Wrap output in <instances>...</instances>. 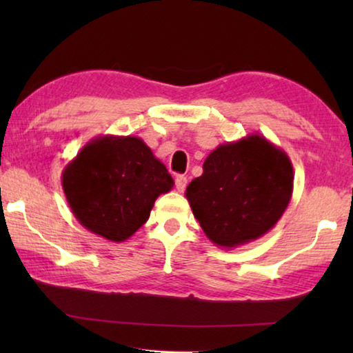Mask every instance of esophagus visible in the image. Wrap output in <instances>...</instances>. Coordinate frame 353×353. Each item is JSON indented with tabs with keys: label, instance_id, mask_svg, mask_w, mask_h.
Instances as JSON below:
<instances>
[{
	"label": "esophagus",
	"instance_id": "esophagus-1",
	"mask_svg": "<svg viewBox=\"0 0 353 353\" xmlns=\"http://www.w3.org/2000/svg\"><path fill=\"white\" fill-rule=\"evenodd\" d=\"M174 181H176V188H177V191H183L185 187H187V177H185V176L177 174Z\"/></svg>",
	"mask_w": 353,
	"mask_h": 353
}]
</instances>
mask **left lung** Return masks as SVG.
I'll return each mask as SVG.
<instances>
[{
	"mask_svg": "<svg viewBox=\"0 0 353 353\" xmlns=\"http://www.w3.org/2000/svg\"><path fill=\"white\" fill-rule=\"evenodd\" d=\"M291 193L290 159L263 137L250 135L214 149L185 194L205 235L234 248L272 229Z\"/></svg>",
	"mask_w": 353,
	"mask_h": 353,
	"instance_id": "left-lung-1",
	"label": "left lung"
}]
</instances>
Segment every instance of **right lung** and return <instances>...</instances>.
Masks as SVG:
<instances>
[{
  "label": "right lung",
  "mask_w": 353,
  "mask_h": 353,
  "mask_svg": "<svg viewBox=\"0 0 353 353\" xmlns=\"http://www.w3.org/2000/svg\"><path fill=\"white\" fill-rule=\"evenodd\" d=\"M172 183L165 165L135 137L88 143L62 176L65 196L79 223L117 243L146 223L157 196Z\"/></svg>",
  "instance_id": "add662e5"
}]
</instances>
